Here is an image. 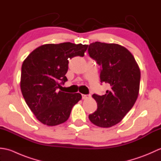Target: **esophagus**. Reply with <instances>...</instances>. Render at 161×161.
<instances>
[{
  "label": "esophagus",
  "instance_id": "1",
  "mask_svg": "<svg viewBox=\"0 0 161 161\" xmlns=\"http://www.w3.org/2000/svg\"><path fill=\"white\" fill-rule=\"evenodd\" d=\"M89 97H90V95H82V99H83V100H86V99H88Z\"/></svg>",
  "mask_w": 161,
  "mask_h": 161
}]
</instances>
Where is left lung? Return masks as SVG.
<instances>
[{
    "instance_id": "8db88e82",
    "label": "left lung",
    "mask_w": 161,
    "mask_h": 161,
    "mask_svg": "<svg viewBox=\"0 0 161 161\" xmlns=\"http://www.w3.org/2000/svg\"><path fill=\"white\" fill-rule=\"evenodd\" d=\"M88 52L100 66L101 82L109 85L104 95H93L97 108L88 118L100 127H111L124 118L137 100L141 70L132 54L119 44L96 42L90 44Z\"/></svg>"
}]
</instances>
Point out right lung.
<instances>
[{"label": "right lung", "instance_id": "add662e5", "mask_svg": "<svg viewBox=\"0 0 161 161\" xmlns=\"http://www.w3.org/2000/svg\"><path fill=\"white\" fill-rule=\"evenodd\" d=\"M88 45L70 42L44 44L34 50L23 61L20 90L36 119L47 126L62 124L69 118L80 93L59 91L67 81L68 59L83 57Z\"/></svg>", "mask_w": 161, "mask_h": 161}]
</instances>
